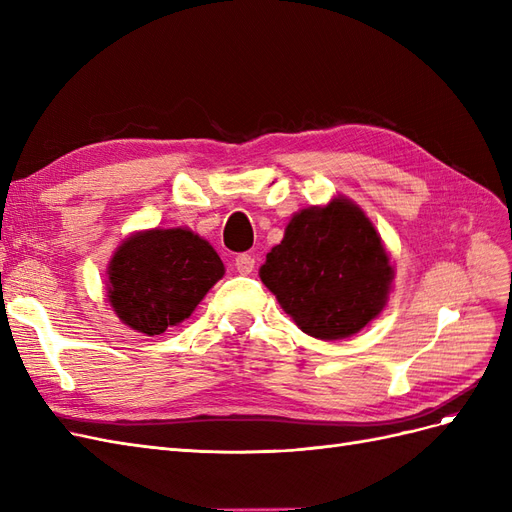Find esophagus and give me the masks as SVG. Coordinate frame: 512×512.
Segmentation results:
<instances>
[{
  "label": "esophagus",
  "instance_id": "34e87169",
  "mask_svg": "<svg viewBox=\"0 0 512 512\" xmlns=\"http://www.w3.org/2000/svg\"><path fill=\"white\" fill-rule=\"evenodd\" d=\"M254 265H256V260H254L252 254H239V256L235 258V269H237L241 275H250V273L254 271Z\"/></svg>",
  "mask_w": 512,
  "mask_h": 512
}]
</instances>
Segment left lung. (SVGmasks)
<instances>
[{
    "label": "left lung",
    "instance_id": "left-lung-1",
    "mask_svg": "<svg viewBox=\"0 0 512 512\" xmlns=\"http://www.w3.org/2000/svg\"><path fill=\"white\" fill-rule=\"evenodd\" d=\"M260 280L303 333L342 339L382 312L393 269L374 224L350 200L335 198L294 215Z\"/></svg>",
    "mask_w": 512,
    "mask_h": 512
}]
</instances>
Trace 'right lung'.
Segmentation results:
<instances>
[{
  "mask_svg": "<svg viewBox=\"0 0 512 512\" xmlns=\"http://www.w3.org/2000/svg\"><path fill=\"white\" fill-rule=\"evenodd\" d=\"M222 275L220 256L192 230L138 232L111 260L108 301L134 331L162 335L188 318Z\"/></svg>",
  "mask_w": 512,
  "mask_h": 512,
  "instance_id": "add662e5",
  "label": "right lung"
}]
</instances>
